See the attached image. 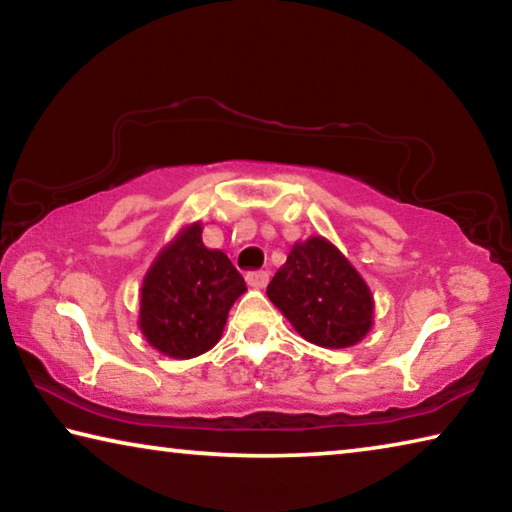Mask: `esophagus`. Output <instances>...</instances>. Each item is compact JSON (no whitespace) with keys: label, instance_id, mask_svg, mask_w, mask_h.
Instances as JSON below:
<instances>
[{"label":"esophagus","instance_id":"esophagus-1","mask_svg":"<svg viewBox=\"0 0 512 512\" xmlns=\"http://www.w3.org/2000/svg\"><path fill=\"white\" fill-rule=\"evenodd\" d=\"M246 280H248L250 287L264 289L266 284H268V273H266V271H250V273L246 275Z\"/></svg>","mask_w":512,"mask_h":512}]
</instances>
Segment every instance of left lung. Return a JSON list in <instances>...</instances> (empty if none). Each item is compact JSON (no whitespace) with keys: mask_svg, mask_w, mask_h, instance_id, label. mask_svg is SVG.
I'll list each match as a JSON object with an SVG mask.
<instances>
[{"mask_svg":"<svg viewBox=\"0 0 512 512\" xmlns=\"http://www.w3.org/2000/svg\"><path fill=\"white\" fill-rule=\"evenodd\" d=\"M266 296L302 339L320 348H352L375 323V298L366 280L320 235L293 244Z\"/></svg>","mask_w":512,"mask_h":512,"instance_id":"obj_1","label":"left lung"}]
</instances>
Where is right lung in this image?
Returning a JSON list of instances; mask_svg holds the SVG:
<instances>
[{
    "label": "right lung",
    "mask_w": 512,
    "mask_h": 512,
    "mask_svg": "<svg viewBox=\"0 0 512 512\" xmlns=\"http://www.w3.org/2000/svg\"><path fill=\"white\" fill-rule=\"evenodd\" d=\"M246 282L228 255L203 244L201 221L185 225L146 271L140 329L151 348L192 359L219 343L228 311Z\"/></svg>",
    "instance_id": "obj_1"
}]
</instances>
